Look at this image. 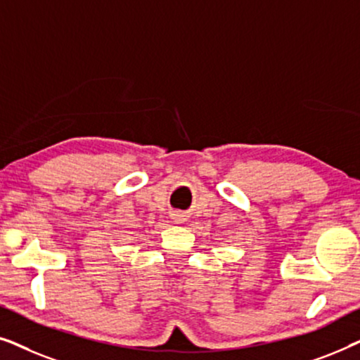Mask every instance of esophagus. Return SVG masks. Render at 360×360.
<instances>
[{
    "label": "esophagus",
    "instance_id": "obj_1",
    "mask_svg": "<svg viewBox=\"0 0 360 360\" xmlns=\"http://www.w3.org/2000/svg\"><path fill=\"white\" fill-rule=\"evenodd\" d=\"M172 219H174V223H176V224L184 223V221H185L184 214H180V213H174V214H172Z\"/></svg>",
    "mask_w": 360,
    "mask_h": 360
}]
</instances>
